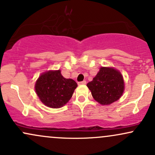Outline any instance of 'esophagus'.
Listing matches in <instances>:
<instances>
[{
	"label": "esophagus",
	"instance_id": "obj_1",
	"mask_svg": "<svg viewBox=\"0 0 155 155\" xmlns=\"http://www.w3.org/2000/svg\"><path fill=\"white\" fill-rule=\"evenodd\" d=\"M78 84L81 85V84H86V81L85 80H84L82 81H79V83H78Z\"/></svg>",
	"mask_w": 155,
	"mask_h": 155
}]
</instances>
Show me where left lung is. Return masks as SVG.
<instances>
[{
    "label": "left lung",
    "instance_id": "1",
    "mask_svg": "<svg viewBox=\"0 0 155 155\" xmlns=\"http://www.w3.org/2000/svg\"><path fill=\"white\" fill-rule=\"evenodd\" d=\"M87 86L93 98L102 105L117 101L124 91L123 78L118 71L111 68H101L100 71Z\"/></svg>",
    "mask_w": 155,
    "mask_h": 155
}]
</instances>
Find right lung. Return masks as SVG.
Returning a JSON list of instances; mask_svg holds the SVG:
<instances>
[{"mask_svg": "<svg viewBox=\"0 0 155 155\" xmlns=\"http://www.w3.org/2000/svg\"><path fill=\"white\" fill-rule=\"evenodd\" d=\"M77 84L71 79H65L60 71L44 73L35 85V92L41 102L47 106L62 107L71 98Z\"/></svg>", "mask_w": 155, "mask_h": 155, "instance_id": "1", "label": "right lung"}]
</instances>
